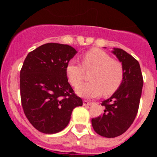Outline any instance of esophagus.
I'll return each instance as SVG.
<instances>
[{
  "label": "esophagus",
  "mask_w": 157,
  "mask_h": 157,
  "mask_svg": "<svg viewBox=\"0 0 157 157\" xmlns=\"http://www.w3.org/2000/svg\"><path fill=\"white\" fill-rule=\"evenodd\" d=\"M92 102H90V101H83V105L85 107H89L91 105H92Z\"/></svg>",
  "instance_id": "esophagus-1"
}]
</instances>
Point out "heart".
<instances>
[{"label": "heart", "instance_id": "1", "mask_svg": "<svg viewBox=\"0 0 157 157\" xmlns=\"http://www.w3.org/2000/svg\"><path fill=\"white\" fill-rule=\"evenodd\" d=\"M82 59V65L71 59L66 66V75L73 86H77L82 81L85 70H93L90 76L91 81L76 88L80 97L94 98L102 93L109 96L120 88L123 79V65L120 61L99 48L87 51Z\"/></svg>", "mask_w": 157, "mask_h": 157}]
</instances>
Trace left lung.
<instances>
[{
  "label": "left lung",
  "mask_w": 157,
  "mask_h": 157,
  "mask_svg": "<svg viewBox=\"0 0 157 157\" xmlns=\"http://www.w3.org/2000/svg\"><path fill=\"white\" fill-rule=\"evenodd\" d=\"M112 53L123 65V82L110 98L102 101L103 114L91 120L95 132L105 138L121 135L131 126L138 113L143 86L138 60L121 48H114Z\"/></svg>",
  "instance_id": "1"
}]
</instances>
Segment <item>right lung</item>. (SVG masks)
<instances>
[{
  "mask_svg": "<svg viewBox=\"0 0 157 157\" xmlns=\"http://www.w3.org/2000/svg\"><path fill=\"white\" fill-rule=\"evenodd\" d=\"M77 51L68 45L47 43L30 52L20 71L23 112L34 128L56 134L69 123L73 109L82 105L66 75Z\"/></svg>",
  "mask_w": 157,
  "mask_h": 157,
  "instance_id": "obj_1",
  "label": "right lung"
}]
</instances>
